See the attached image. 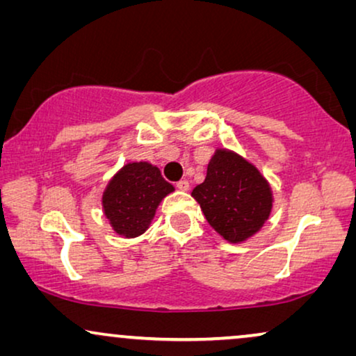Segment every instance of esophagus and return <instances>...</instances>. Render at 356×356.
<instances>
[{
  "label": "esophagus",
  "instance_id": "1",
  "mask_svg": "<svg viewBox=\"0 0 356 356\" xmlns=\"http://www.w3.org/2000/svg\"><path fill=\"white\" fill-rule=\"evenodd\" d=\"M177 188L181 189V191H188V189H189L188 179H179V181L177 183Z\"/></svg>",
  "mask_w": 356,
  "mask_h": 356
}]
</instances>
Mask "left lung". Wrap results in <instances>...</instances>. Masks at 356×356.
Wrapping results in <instances>:
<instances>
[{
  "mask_svg": "<svg viewBox=\"0 0 356 356\" xmlns=\"http://www.w3.org/2000/svg\"><path fill=\"white\" fill-rule=\"evenodd\" d=\"M207 222L227 241L240 243L259 230L269 218V183L230 150L218 149L207 165L206 179L193 189Z\"/></svg>",
  "mask_w": 356,
  "mask_h": 356,
  "instance_id": "obj_1",
  "label": "left lung"
}]
</instances>
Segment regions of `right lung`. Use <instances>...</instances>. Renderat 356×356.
<instances>
[{
  "instance_id": "right-lung-1",
  "label": "right lung",
  "mask_w": 356,
  "mask_h": 356,
  "mask_svg": "<svg viewBox=\"0 0 356 356\" xmlns=\"http://www.w3.org/2000/svg\"><path fill=\"white\" fill-rule=\"evenodd\" d=\"M173 191L157 167L128 163L115 175L104 193V212L118 235L134 238L147 230L160 201Z\"/></svg>"
}]
</instances>
